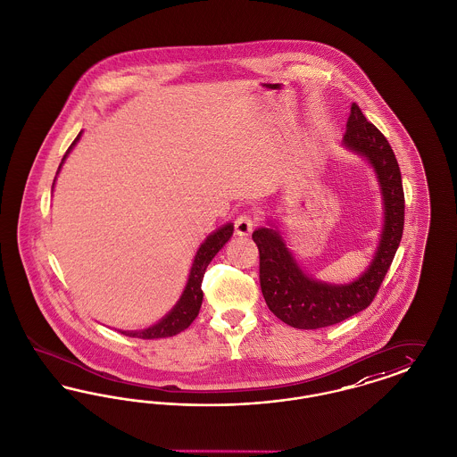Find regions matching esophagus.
<instances>
[{
  "label": "esophagus",
  "mask_w": 457,
  "mask_h": 457,
  "mask_svg": "<svg viewBox=\"0 0 457 457\" xmlns=\"http://www.w3.org/2000/svg\"><path fill=\"white\" fill-rule=\"evenodd\" d=\"M256 225V217L251 213H242L236 219V234L237 236H249Z\"/></svg>",
  "instance_id": "obj_1"
}]
</instances>
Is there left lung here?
Here are the masks:
<instances>
[{"label":"left lung","instance_id":"left-lung-1","mask_svg":"<svg viewBox=\"0 0 457 457\" xmlns=\"http://www.w3.org/2000/svg\"><path fill=\"white\" fill-rule=\"evenodd\" d=\"M343 145L365 157L378 174L384 198V228L376 256L360 278L329 285L307 277L287 249L278 228L254 230L259 249V283L270 311L297 329L333 326L367 309L378 295L404 227V193L396 155L386 137L352 104Z\"/></svg>","mask_w":457,"mask_h":457}]
</instances>
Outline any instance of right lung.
<instances>
[{
    "label": "right lung",
    "mask_w": 457,
    "mask_h": 457,
    "mask_svg": "<svg viewBox=\"0 0 457 457\" xmlns=\"http://www.w3.org/2000/svg\"><path fill=\"white\" fill-rule=\"evenodd\" d=\"M79 137H81V133L71 143V146L68 148L66 155L62 157V162L68 157L70 150L75 146V143L79 141ZM232 234H234V225L227 223L217 232L208 236L206 240L201 244L195 262H193L191 273H189L187 285H186L182 295L179 298L178 303L174 305V309L165 318L159 320L157 324H154L152 328H146V329H141V331H120V333L129 337L157 339V337H176L178 333L184 331L186 328H189L191 322L198 318L199 309H201V302H203L201 281L204 277V271H206L210 261L215 258V254L228 242V238L232 237Z\"/></svg>",
    "instance_id": "add662e5"
}]
</instances>
